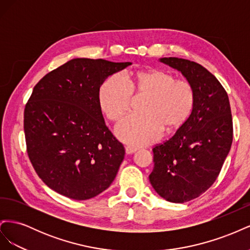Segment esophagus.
<instances>
[{
  "label": "esophagus",
  "instance_id": "1",
  "mask_svg": "<svg viewBox=\"0 0 250 250\" xmlns=\"http://www.w3.org/2000/svg\"><path fill=\"white\" fill-rule=\"evenodd\" d=\"M137 150H138V149L134 148V147H130V146H126V147H125V152H126V154H132V153H134Z\"/></svg>",
  "mask_w": 250,
  "mask_h": 250
}]
</instances>
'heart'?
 Here are the masks:
<instances>
[{"instance_id":"b5f03b06","label":"heart","mask_w":250,"mask_h":250,"mask_svg":"<svg viewBox=\"0 0 250 250\" xmlns=\"http://www.w3.org/2000/svg\"><path fill=\"white\" fill-rule=\"evenodd\" d=\"M132 95L146 97L141 106L143 115L126 118L117 128L118 138L131 146L156 141L163 129L177 130L192 115L196 93L192 83L157 69L133 73L128 82L119 75L105 79L98 93L104 116L118 122L130 108Z\"/></svg>"}]
</instances>
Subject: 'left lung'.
<instances>
[{"instance_id":"obj_1","label":"left lung","mask_w":250,"mask_h":250,"mask_svg":"<svg viewBox=\"0 0 250 250\" xmlns=\"http://www.w3.org/2000/svg\"><path fill=\"white\" fill-rule=\"evenodd\" d=\"M161 62L192 83L196 101L192 115L175 134L153 147L149 180L166 200L184 203L199 197L220 173L232 143L231 110L226 90L206 67L177 57Z\"/></svg>"}]
</instances>
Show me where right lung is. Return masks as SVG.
Returning <instances> with one entry per match:
<instances>
[{"label":"right lung","instance_id":"right-lung-1","mask_svg":"<svg viewBox=\"0 0 250 250\" xmlns=\"http://www.w3.org/2000/svg\"><path fill=\"white\" fill-rule=\"evenodd\" d=\"M130 62L75 58L37 82L24 110L27 153L53 191L93 198L111 185L125 149L105 125L98 93Z\"/></svg>","mask_w":250,"mask_h":250}]
</instances>
